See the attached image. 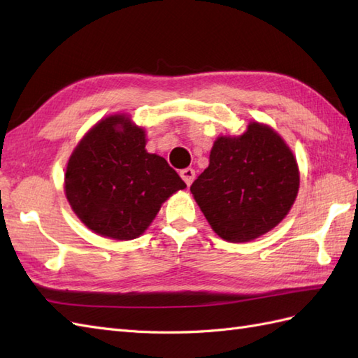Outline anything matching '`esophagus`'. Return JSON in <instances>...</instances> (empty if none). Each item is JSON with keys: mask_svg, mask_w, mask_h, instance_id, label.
<instances>
[{"mask_svg": "<svg viewBox=\"0 0 358 358\" xmlns=\"http://www.w3.org/2000/svg\"><path fill=\"white\" fill-rule=\"evenodd\" d=\"M180 175H181V178L185 180V183H186L187 186L192 185V181H194V178H195V171L192 169V167H186V169H183V171L180 172Z\"/></svg>", "mask_w": 358, "mask_h": 358, "instance_id": "1", "label": "esophagus"}]
</instances>
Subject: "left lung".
<instances>
[{
    "label": "left lung",
    "mask_w": 358,
    "mask_h": 358,
    "mask_svg": "<svg viewBox=\"0 0 358 358\" xmlns=\"http://www.w3.org/2000/svg\"><path fill=\"white\" fill-rule=\"evenodd\" d=\"M299 167L285 141L260 123L241 136H220L209 166L191 186L220 237L250 241L283 220L299 192Z\"/></svg>",
    "instance_id": "left-lung-1"
}]
</instances>
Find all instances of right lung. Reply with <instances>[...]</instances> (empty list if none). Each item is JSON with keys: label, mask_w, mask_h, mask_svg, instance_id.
<instances>
[{"label": "right lung", "mask_w": 358, "mask_h": 358, "mask_svg": "<svg viewBox=\"0 0 358 358\" xmlns=\"http://www.w3.org/2000/svg\"><path fill=\"white\" fill-rule=\"evenodd\" d=\"M146 136L113 115L86 134L69 159L66 196L89 229L132 240L148 229L162 203L186 183L163 157L148 154Z\"/></svg>", "instance_id": "add662e5"}]
</instances>
